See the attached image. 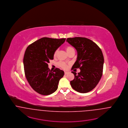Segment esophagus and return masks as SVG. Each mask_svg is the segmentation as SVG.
I'll list each match as a JSON object with an SVG mask.
<instances>
[{"label": "esophagus", "mask_w": 128, "mask_h": 128, "mask_svg": "<svg viewBox=\"0 0 128 128\" xmlns=\"http://www.w3.org/2000/svg\"><path fill=\"white\" fill-rule=\"evenodd\" d=\"M68 73V72H66V71H65V72H64V74H65L66 75Z\"/></svg>", "instance_id": "esophagus-1"}]
</instances>
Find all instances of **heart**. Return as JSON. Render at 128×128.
<instances>
[{
  "mask_svg": "<svg viewBox=\"0 0 128 128\" xmlns=\"http://www.w3.org/2000/svg\"><path fill=\"white\" fill-rule=\"evenodd\" d=\"M66 49L67 52L68 54L70 51H71L72 50H74L72 47L70 46H66ZM58 51H59L58 49H57V50H56V51H55L54 52V57L56 56L57 54L58 53ZM58 64H59V66L61 67V68H62V69H66L67 68V67H68V64H67L66 62H59Z\"/></svg>",
  "mask_w": 128,
  "mask_h": 128,
  "instance_id": "obj_1",
  "label": "heart"
}]
</instances>
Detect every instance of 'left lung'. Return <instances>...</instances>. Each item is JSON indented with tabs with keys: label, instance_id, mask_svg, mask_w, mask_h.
Wrapping results in <instances>:
<instances>
[{
	"label": "left lung",
	"instance_id": "8db88e82",
	"mask_svg": "<svg viewBox=\"0 0 128 128\" xmlns=\"http://www.w3.org/2000/svg\"><path fill=\"white\" fill-rule=\"evenodd\" d=\"M67 42L77 50V60L72 69L79 68L80 72H72L74 79L70 81L72 88L86 93L94 88L103 74L104 56L98 45L90 39L84 37L69 38Z\"/></svg>",
	"mask_w": 128,
	"mask_h": 128
}]
</instances>
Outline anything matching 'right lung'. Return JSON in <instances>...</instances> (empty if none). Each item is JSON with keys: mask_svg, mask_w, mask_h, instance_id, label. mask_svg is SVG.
<instances>
[{"mask_svg": "<svg viewBox=\"0 0 128 128\" xmlns=\"http://www.w3.org/2000/svg\"><path fill=\"white\" fill-rule=\"evenodd\" d=\"M66 39L44 37L30 45L25 50L23 58L25 76L32 89L40 94L49 95L58 88L64 72L57 68L52 72L48 63L54 59V52Z\"/></svg>", "mask_w": 128, "mask_h": 128, "instance_id": "add662e5", "label": "right lung"}]
</instances>
